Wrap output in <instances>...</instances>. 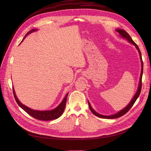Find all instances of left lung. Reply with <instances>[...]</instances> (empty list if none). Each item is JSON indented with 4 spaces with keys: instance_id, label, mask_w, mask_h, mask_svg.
I'll return each instance as SVG.
<instances>
[{
    "instance_id": "1",
    "label": "left lung",
    "mask_w": 151,
    "mask_h": 151,
    "mask_svg": "<svg viewBox=\"0 0 151 151\" xmlns=\"http://www.w3.org/2000/svg\"><path fill=\"white\" fill-rule=\"evenodd\" d=\"M117 32L120 34V35L122 37L125 38L127 40H128L130 43H132V45H133L134 46L136 47V48L138 50V51L139 52V56H140V59H141V76H140V79H139V85H138V90L134 95V97H133V99H132L131 101L129 103V104L125 108H124L123 109H122L121 111H120L119 112H118L113 115H111V116H104V115H101L99 114L98 113L96 112V111H94V109H93V108L91 107L90 103L88 101V104H89V108L91 111V112L94 114L96 115L97 117H101V118H104V119H114V118H118L119 117L123 115H124L125 114H126L130 110V109L133 106V104H134V102L136 101L137 99L138 98L139 94L141 93V86H142V72H143V62H142V57H141V54L140 52V50L138 47V46L134 43L133 40L132 39V38L130 37V36L129 35V34L126 31H125L123 29H116V30Z\"/></svg>"
}]
</instances>
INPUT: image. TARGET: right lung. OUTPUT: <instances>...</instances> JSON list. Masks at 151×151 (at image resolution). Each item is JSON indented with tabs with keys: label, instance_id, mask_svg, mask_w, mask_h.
Segmentation results:
<instances>
[{
	"label": "right lung",
	"instance_id": "obj_1",
	"mask_svg": "<svg viewBox=\"0 0 151 151\" xmlns=\"http://www.w3.org/2000/svg\"><path fill=\"white\" fill-rule=\"evenodd\" d=\"M37 30V29H32V30H30L29 32H28L26 34V35H25V37L23 38L21 42L23 41V40L26 37V36L28 34L33 32H34V31H36ZM13 92L15 100L17 102L18 105L23 110H24L27 113H28L30 116L37 119L41 120V121H51V120L55 119H58V117H59L62 114L63 111H64L65 105H66V101H67V96L68 93H67L66 94L65 98L63 99V100L62 101L60 104L54 109H52L51 111H37V110L31 109L25 105H24L22 104H21V103L18 99L17 96H16V93H15V92H14V90L13 88Z\"/></svg>",
	"mask_w": 151,
	"mask_h": 151
}]
</instances>
